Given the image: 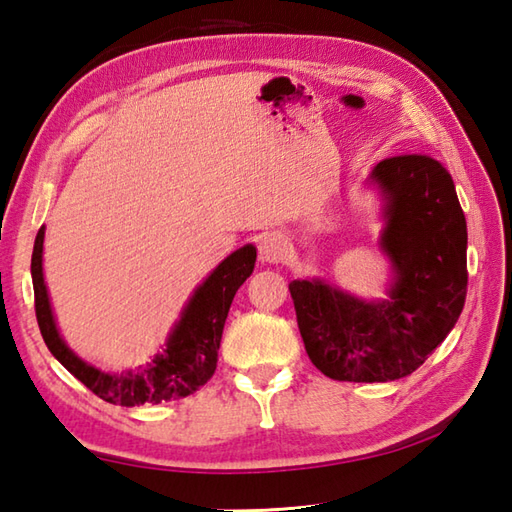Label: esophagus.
<instances>
[{"label":"esophagus","instance_id":"esophagus-1","mask_svg":"<svg viewBox=\"0 0 512 512\" xmlns=\"http://www.w3.org/2000/svg\"><path fill=\"white\" fill-rule=\"evenodd\" d=\"M259 257L266 264H281L288 257V239L279 233H266L259 239Z\"/></svg>","mask_w":512,"mask_h":512}]
</instances>
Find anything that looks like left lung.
Returning <instances> with one entry per match:
<instances>
[{
    "instance_id": "obj_1",
    "label": "left lung",
    "mask_w": 512,
    "mask_h": 512,
    "mask_svg": "<svg viewBox=\"0 0 512 512\" xmlns=\"http://www.w3.org/2000/svg\"><path fill=\"white\" fill-rule=\"evenodd\" d=\"M385 198L380 248L396 279L385 301H363L319 279L292 281L303 345L314 367L347 383H387L427 361L466 299V220L451 173L405 154L372 171Z\"/></svg>"
}]
</instances>
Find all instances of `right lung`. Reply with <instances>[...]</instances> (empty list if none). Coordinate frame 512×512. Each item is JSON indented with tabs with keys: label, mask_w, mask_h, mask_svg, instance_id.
Instances as JSON below:
<instances>
[{
	"label": "right lung",
	"mask_w": 512,
	"mask_h": 512,
	"mask_svg": "<svg viewBox=\"0 0 512 512\" xmlns=\"http://www.w3.org/2000/svg\"><path fill=\"white\" fill-rule=\"evenodd\" d=\"M43 226L39 228L35 248H32V288H35V312L43 341H46L52 356L79 378L92 394L112 402V405L136 407L145 402H162L173 398H184L202 387L215 374L217 350H220L224 321L228 317L237 288L244 284L255 268L257 250L246 244L235 250L204 284L195 290L189 306L171 332L167 350L158 354L147 369L125 374H105L81 361L68 345L63 343L52 317L46 284H43Z\"/></svg>",
	"instance_id": "right-lung-1"
}]
</instances>
